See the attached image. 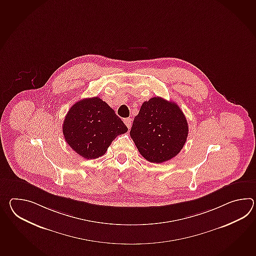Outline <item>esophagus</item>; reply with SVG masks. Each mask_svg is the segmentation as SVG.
Instances as JSON below:
<instances>
[{
    "label": "esophagus",
    "instance_id": "obj_1",
    "mask_svg": "<svg viewBox=\"0 0 256 256\" xmlns=\"http://www.w3.org/2000/svg\"><path fill=\"white\" fill-rule=\"evenodd\" d=\"M124 123H125L126 126L128 128H130L131 125H132V120H131V118H125V120H124Z\"/></svg>",
    "mask_w": 256,
    "mask_h": 256
}]
</instances>
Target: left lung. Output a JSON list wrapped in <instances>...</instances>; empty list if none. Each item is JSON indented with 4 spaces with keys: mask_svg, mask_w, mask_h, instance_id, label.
Wrapping results in <instances>:
<instances>
[{
    "mask_svg": "<svg viewBox=\"0 0 256 256\" xmlns=\"http://www.w3.org/2000/svg\"><path fill=\"white\" fill-rule=\"evenodd\" d=\"M188 135V120L176 102L152 97L142 104L130 136L145 159L162 164L181 152Z\"/></svg>",
    "mask_w": 256,
    "mask_h": 256,
    "instance_id": "left-lung-1",
    "label": "left lung"
}]
</instances>
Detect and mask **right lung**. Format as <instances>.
<instances>
[{
	"label": "right lung",
	"instance_id": "right-lung-1",
	"mask_svg": "<svg viewBox=\"0 0 256 256\" xmlns=\"http://www.w3.org/2000/svg\"><path fill=\"white\" fill-rule=\"evenodd\" d=\"M63 135L68 146L86 159H96L106 152L118 135L128 131L114 110L99 97L74 104L65 116Z\"/></svg>",
	"mask_w": 256,
	"mask_h": 256
}]
</instances>
